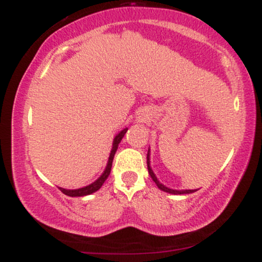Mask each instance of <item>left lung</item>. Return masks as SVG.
<instances>
[{
  "label": "left lung",
  "mask_w": 262,
  "mask_h": 262,
  "mask_svg": "<svg viewBox=\"0 0 262 262\" xmlns=\"http://www.w3.org/2000/svg\"><path fill=\"white\" fill-rule=\"evenodd\" d=\"M146 164H148V171H149L150 177H151L152 181L156 183V186H158V187L160 188L161 191L167 192V193H172V194H187V193H192V192L197 191V189H181V191H177V189H171L169 187H166V186L162 185V183L159 182V180L156 179L155 173L152 172L151 167H150V150L148 151V155H146Z\"/></svg>",
  "instance_id": "1"
}]
</instances>
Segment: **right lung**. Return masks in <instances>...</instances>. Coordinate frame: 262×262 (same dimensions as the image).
Here are the masks:
<instances>
[{"label":"right lung","instance_id":"right-lung-1","mask_svg":"<svg viewBox=\"0 0 262 262\" xmlns=\"http://www.w3.org/2000/svg\"><path fill=\"white\" fill-rule=\"evenodd\" d=\"M127 130H128V128L123 129L121 133L117 134L116 138L113 139V146H112V150H111L110 158H108L106 170L103 171V173H102V175L98 177L95 182L91 183V185L86 186V187L77 188V189H65V188L59 187L60 191H61L64 194H66V196H70V197H82V196H87V194H91V193H93V192L98 191V189L102 187V185H103L104 181L107 180V177L110 176L111 169H112V162H113L114 154H116L117 149H118V144L121 143L122 138L124 137V134L127 133Z\"/></svg>","mask_w":262,"mask_h":262}]
</instances>
